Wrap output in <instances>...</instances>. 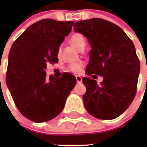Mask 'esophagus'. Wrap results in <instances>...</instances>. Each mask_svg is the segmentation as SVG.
<instances>
[{"label":"esophagus","instance_id":"34e87169","mask_svg":"<svg viewBox=\"0 0 147 147\" xmlns=\"http://www.w3.org/2000/svg\"><path fill=\"white\" fill-rule=\"evenodd\" d=\"M76 82H77V83H82V78L80 76H76Z\"/></svg>","mask_w":147,"mask_h":147}]
</instances>
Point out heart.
I'll list each match as a JSON object with an SVG mask.
<instances>
[{
	"mask_svg": "<svg viewBox=\"0 0 147 147\" xmlns=\"http://www.w3.org/2000/svg\"><path fill=\"white\" fill-rule=\"evenodd\" d=\"M70 42L74 47L76 48L77 50L81 51L82 49H84L85 47V44H86V40L82 34L79 33L74 34L72 37L70 39ZM60 53V48L58 51V54H59ZM83 66L84 65L81 62L79 63H74V64L70 65L67 67V71H71V72L74 73V74H80L82 71Z\"/></svg>",
	"mask_w": 147,
	"mask_h": 147,
	"instance_id": "1",
	"label": "heart"
}]
</instances>
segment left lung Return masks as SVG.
Listing matches in <instances>:
<instances>
[{
	"label": "left lung",
	"instance_id": "8db88e82",
	"mask_svg": "<svg viewBox=\"0 0 147 147\" xmlns=\"http://www.w3.org/2000/svg\"><path fill=\"white\" fill-rule=\"evenodd\" d=\"M74 32L83 34L90 45L86 74L103 76L96 81L84 77L85 109L93 117L111 120L129 107L136 93L140 62L132 40L117 25L100 18L80 20Z\"/></svg>",
	"mask_w": 147,
	"mask_h": 147
}]
</instances>
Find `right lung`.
Wrapping results in <instances>:
<instances>
[{
  "instance_id": "1",
  "label": "right lung",
  "mask_w": 147,
  "mask_h": 147,
  "mask_svg": "<svg viewBox=\"0 0 147 147\" xmlns=\"http://www.w3.org/2000/svg\"><path fill=\"white\" fill-rule=\"evenodd\" d=\"M74 21L43 19L30 26L15 40L9 54L6 85L20 113L37 123L57 117L76 83L64 74L46 76L48 62H58V51Z\"/></svg>"
}]
</instances>
